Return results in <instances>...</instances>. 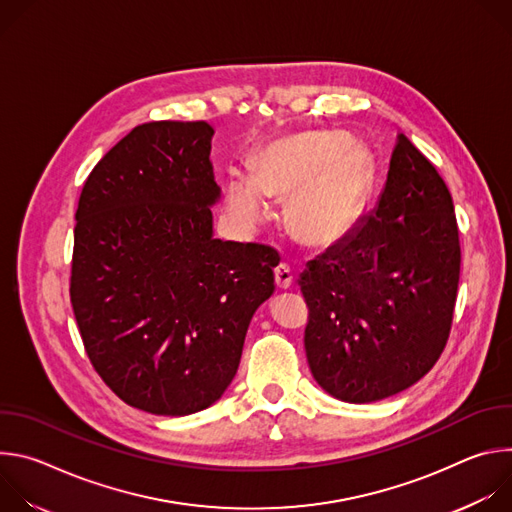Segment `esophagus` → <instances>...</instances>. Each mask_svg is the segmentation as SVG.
Masks as SVG:
<instances>
[{
    "label": "esophagus",
    "mask_w": 512,
    "mask_h": 512,
    "mask_svg": "<svg viewBox=\"0 0 512 512\" xmlns=\"http://www.w3.org/2000/svg\"><path fill=\"white\" fill-rule=\"evenodd\" d=\"M275 283L279 289H289L291 285H294V273H291V269L287 265H277L275 267Z\"/></svg>",
    "instance_id": "obj_1"
}]
</instances>
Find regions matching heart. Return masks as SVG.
I'll list each match as a JSON object with an SVG mask.
<instances>
[{
  "instance_id": "heart-1",
  "label": "heart",
  "mask_w": 512,
  "mask_h": 512,
  "mask_svg": "<svg viewBox=\"0 0 512 512\" xmlns=\"http://www.w3.org/2000/svg\"><path fill=\"white\" fill-rule=\"evenodd\" d=\"M373 160L342 131L279 135L251 156V176L233 174L223 192L231 223L253 233L269 216V196L289 198V225L310 247H332L362 223L373 194Z\"/></svg>"
}]
</instances>
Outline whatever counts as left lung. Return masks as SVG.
<instances>
[{
	"label": "left lung",
	"mask_w": 512,
	"mask_h": 512,
	"mask_svg": "<svg viewBox=\"0 0 512 512\" xmlns=\"http://www.w3.org/2000/svg\"><path fill=\"white\" fill-rule=\"evenodd\" d=\"M458 281L450 190L401 133L375 210L300 277L316 383L346 403L381 401L417 383L448 342Z\"/></svg>",
	"instance_id": "1"
}]
</instances>
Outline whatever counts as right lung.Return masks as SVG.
I'll return each mask as SVG.
<instances>
[{"label": "right lung", "mask_w": 512, "mask_h": 512, "mask_svg": "<svg viewBox=\"0 0 512 512\" xmlns=\"http://www.w3.org/2000/svg\"><path fill=\"white\" fill-rule=\"evenodd\" d=\"M206 121L131 129L77 208L70 304L95 371L127 405L190 415L223 397L275 289L271 247L214 239Z\"/></svg>", "instance_id": "obj_1"}]
</instances>
